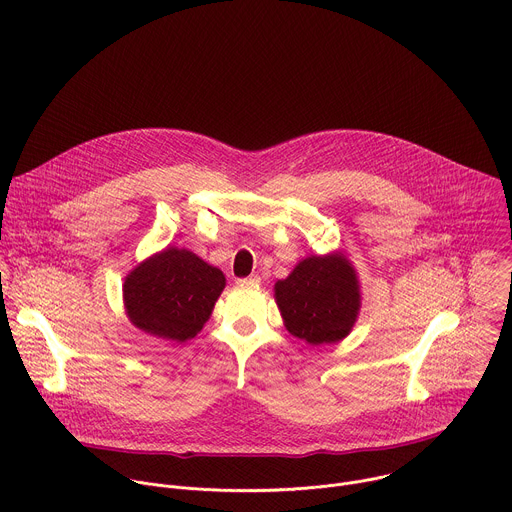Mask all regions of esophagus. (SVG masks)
I'll return each mask as SVG.
<instances>
[{"mask_svg": "<svg viewBox=\"0 0 512 512\" xmlns=\"http://www.w3.org/2000/svg\"><path fill=\"white\" fill-rule=\"evenodd\" d=\"M237 283H239V285H257V283H259V277H257V275H249V277H245V279H237Z\"/></svg>", "mask_w": 512, "mask_h": 512, "instance_id": "34e87169", "label": "esophagus"}]
</instances>
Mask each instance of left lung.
<instances>
[{
	"instance_id": "left-lung-1",
	"label": "left lung",
	"mask_w": 512,
	"mask_h": 512,
	"mask_svg": "<svg viewBox=\"0 0 512 512\" xmlns=\"http://www.w3.org/2000/svg\"><path fill=\"white\" fill-rule=\"evenodd\" d=\"M275 299L289 333L311 345L347 337L361 303L355 271L341 255L301 261L277 281Z\"/></svg>"
}]
</instances>
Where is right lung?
Listing matches in <instances>:
<instances>
[{"label": "right lung", "instance_id": "1", "mask_svg": "<svg viewBox=\"0 0 512 512\" xmlns=\"http://www.w3.org/2000/svg\"><path fill=\"white\" fill-rule=\"evenodd\" d=\"M223 287L219 269L187 249L171 247L127 275L123 299L135 327L183 343L203 329Z\"/></svg>", "mask_w": 512, "mask_h": 512}]
</instances>
